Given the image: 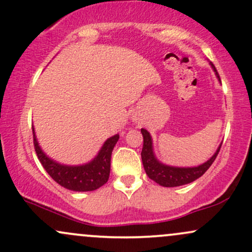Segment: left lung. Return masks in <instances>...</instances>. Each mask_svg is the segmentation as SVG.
<instances>
[{
    "mask_svg": "<svg viewBox=\"0 0 252 252\" xmlns=\"http://www.w3.org/2000/svg\"><path fill=\"white\" fill-rule=\"evenodd\" d=\"M211 66L215 70L217 77L220 80L218 72H217L215 65L211 63ZM141 132L143 135V148L141 152V156H142V162L144 170H146L147 175L149 176L152 180H154L156 184L161 185L163 187H178L182 186V185H187L196 180L198 178L204 174L207 169L210 168L211 164L215 162L217 155H218L219 150H220V146L218 147L215 155L206 161L205 163L200 164L198 167H172L167 166V164L161 163L158 158H155L154 150H153V142H152V136L146 129H141Z\"/></svg>",
    "mask_w": 252,
    "mask_h": 252,
    "instance_id": "left-lung-1",
    "label": "left lung"
}]
</instances>
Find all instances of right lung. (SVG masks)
<instances>
[{
    "label": "right lung",
    "instance_id": "add662e5",
    "mask_svg": "<svg viewBox=\"0 0 252 252\" xmlns=\"http://www.w3.org/2000/svg\"><path fill=\"white\" fill-rule=\"evenodd\" d=\"M33 138L37 158L41 162L43 168L46 169V172L60 186L71 190H76V192H88V190L99 189L108 182L110 164H111L110 161H111V154L115 144L120 138L118 134L108 138L96 158L83 166H65V164L56 162L48 158L40 148L34 129Z\"/></svg>",
    "mask_w": 252,
    "mask_h": 252
}]
</instances>
